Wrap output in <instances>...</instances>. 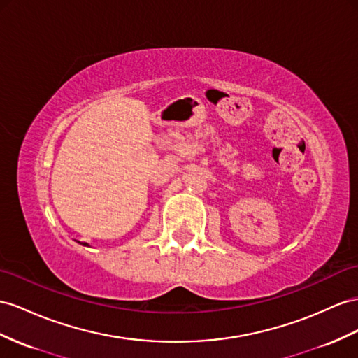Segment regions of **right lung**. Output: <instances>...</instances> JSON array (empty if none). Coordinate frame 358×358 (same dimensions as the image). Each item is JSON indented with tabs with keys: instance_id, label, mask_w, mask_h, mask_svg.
<instances>
[{
	"instance_id": "obj_1",
	"label": "right lung",
	"mask_w": 358,
	"mask_h": 358,
	"mask_svg": "<svg viewBox=\"0 0 358 358\" xmlns=\"http://www.w3.org/2000/svg\"><path fill=\"white\" fill-rule=\"evenodd\" d=\"M78 243H81V242H78ZM81 245H85V246H89V245H87V243H81Z\"/></svg>"
}]
</instances>
